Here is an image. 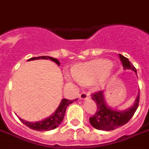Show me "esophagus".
I'll return each instance as SVG.
<instances>
[{
	"mask_svg": "<svg viewBox=\"0 0 149 149\" xmlns=\"http://www.w3.org/2000/svg\"><path fill=\"white\" fill-rule=\"evenodd\" d=\"M89 97V93L88 92H86V91H83V92H81L79 95V98H80V100H86V99H88Z\"/></svg>",
	"mask_w": 149,
	"mask_h": 149,
	"instance_id": "34e87169",
	"label": "esophagus"
}]
</instances>
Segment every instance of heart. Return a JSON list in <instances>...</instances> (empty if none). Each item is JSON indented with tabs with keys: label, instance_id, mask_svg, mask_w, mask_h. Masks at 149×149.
<instances>
[{
	"label": "heart",
	"instance_id": "1",
	"mask_svg": "<svg viewBox=\"0 0 149 149\" xmlns=\"http://www.w3.org/2000/svg\"><path fill=\"white\" fill-rule=\"evenodd\" d=\"M112 62L104 59H97L80 63L73 69L75 78L84 84H99L112 69Z\"/></svg>",
	"mask_w": 149,
	"mask_h": 149
}]
</instances>
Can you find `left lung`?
<instances>
[{"label": "left lung", "instance_id": "8db88e82", "mask_svg": "<svg viewBox=\"0 0 149 149\" xmlns=\"http://www.w3.org/2000/svg\"><path fill=\"white\" fill-rule=\"evenodd\" d=\"M119 58L124 69H130L136 74V68L131 64L127 58L121 54H119ZM139 94L140 92H138L135 102L132 107L123 111H119L110 107L106 103L103 91L94 93L91 95V99L96 103L97 111L95 114L89 118L91 125L96 130L109 131L114 130L117 128L126 124L133 116L138 107L140 100Z\"/></svg>", "mask_w": 149, "mask_h": 149}]
</instances>
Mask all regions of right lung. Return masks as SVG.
Returning <instances> with one entry per match:
<instances>
[{
	"label": "right lung",
	"instance_id": "1",
	"mask_svg": "<svg viewBox=\"0 0 149 149\" xmlns=\"http://www.w3.org/2000/svg\"><path fill=\"white\" fill-rule=\"evenodd\" d=\"M37 59H45V60H51L53 61H54L55 63L58 64V65H60V62L58 59L56 58H51L49 56H39V57H35V58H30L28 61H33L37 60ZM77 100V99L72 100H69L67 99H63L61 102L60 105L58 106V109L55 111L54 113H53L51 115L47 118H45L44 120L39 121V122H27L25 120L22 119L20 118H19V119L20 120L22 123H24V125H27V127H29L31 130L37 131H48L54 130L55 128H57L58 125H60L61 123L62 122L65 117V111L68 106L69 104H71L72 102Z\"/></svg>",
	"mask_w": 149,
	"mask_h": 149
}]
</instances>
